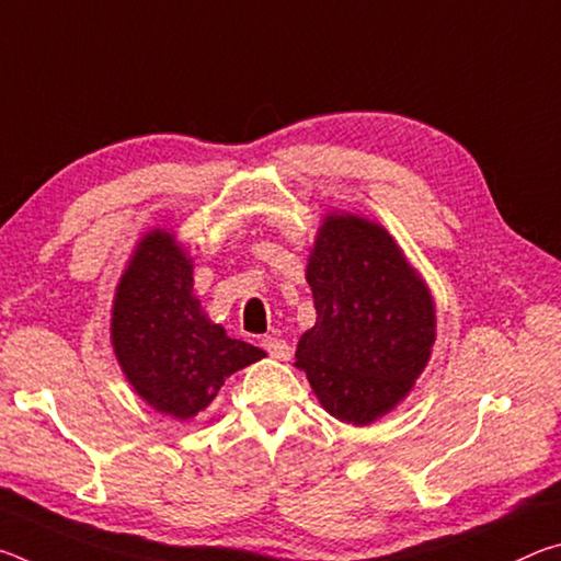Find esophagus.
Masks as SVG:
<instances>
[{
    "label": "esophagus",
    "instance_id": "esophagus-1",
    "mask_svg": "<svg viewBox=\"0 0 561 561\" xmlns=\"http://www.w3.org/2000/svg\"><path fill=\"white\" fill-rule=\"evenodd\" d=\"M262 346H264V351H267L272 358H277V360H287L291 356V346L284 339H279V336H264L262 339Z\"/></svg>",
    "mask_w": 561,
    "mask_h": 561
}]
</instances>
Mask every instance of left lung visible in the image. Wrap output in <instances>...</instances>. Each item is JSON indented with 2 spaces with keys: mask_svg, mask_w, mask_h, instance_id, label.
<instances>
[{
  "mask_svg": "<svg viewBox=\"0 0 561 561\" xmlns=\"http://www.w3.org/2000/svg\"><path fill=\"white\" fill-rule=\"evenodd\" d=\"M307 282L317 324L299 339L297 366L331 415L371 423L411 391L428 364L431 294L391 234L354 215L327 217Z\"/></svg>",
  "mask_w": 561,
  "mask_h": 561,
  "instance_id": "1",
  "label": "left lung"
}]
</instances>
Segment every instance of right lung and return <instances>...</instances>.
<instances>
[{
  "label": "right lung",
  "instance_id": "add662e5",
  "mask_svg": "<svg viewBox=\"0 0 561 561\" xmlns=\"http://www.w3.org/2000/svg\"><path fill=\"white\" fill-rule=\"evenodd\" d=\"M111 339L138 396L180 421L210 405L227 376L264 356L203 314L193 264L160 230L140 240L121 277Z\"/></svg>",
  "mask_w": 561,
  "mask_h": 561
}]
</instances>
